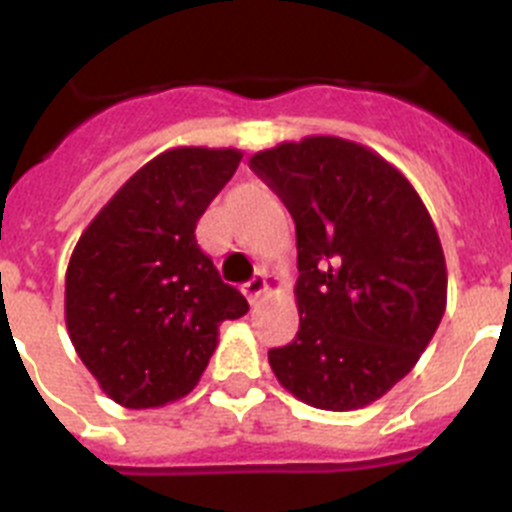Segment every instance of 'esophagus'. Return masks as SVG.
Wrapping results in <instances>:
<instances>
[{"label":"esophagus","mask_w":512,"mask_h":512,"mask_svg":"<svg viewBox=\"0 0 512 512\" xmlns=\"http://www.w3.org/2000/svg\"><path fill=\"white\" fill-rule=\"evenodd\" d=\"M271 287V274H266V271H261V274H256V277L248 279L246 284H243V295L248 297V302H256L261 295H266Z\"/></svg>","instance_id":"34e87169"}]
</instances>
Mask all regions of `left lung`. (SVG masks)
Masks as SVG:
<instances>
[{"instance_id":"left-lung-1","label":"left lung","mask_w":512,"mask_h":512,"mask_svg":"<svg viewBox=\"0 0 512 512\" xmlns=\"http://www.w3.org/2000/svg\"><path fill=\"white\" fill-rule=\"evenodd\" d=\"M297 228L295 341L279 384L320 410L372 405L418 364L446 310V259L413 184L354 140L312 135L251 156Z\"/></svg>"}]
</instances>
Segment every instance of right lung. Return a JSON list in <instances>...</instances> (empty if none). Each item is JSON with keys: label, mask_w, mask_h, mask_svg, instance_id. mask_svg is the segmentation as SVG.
Instances as JSON below:
<instances>
[{"label": "right lung", "mask_w": 512, "mask_h": 512, "mask_svg": "<svg viewBox=\"0 0 512 512\" xmlns=\"http://www.w3.org/2000/svg\"><path fill=\"white\" fill-rule=\"evenodd\" d=\"M235 148H171L135 171L81 233L66 269L76 354L122 408H161L200 382L223 320L248 302L197 246Z\"/></svg>", "instance_id": "1"}]
</instances>
